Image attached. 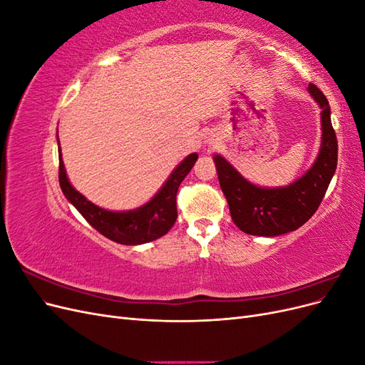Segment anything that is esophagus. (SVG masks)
Here are the masks:
<instances>
[{
	"mask_svg": "<svg viewBox=\"0 0 365 365\" xmlns=\"http://www.w3.org/2000/svg\"><path fill=\"white\" fill-rule=\"evenodd\" d=\"M216 135H208V137H205V143L208 146H215L216 145Z\"/></svg>",
	"mask_w": 365,
	"mask_h": 365,
	"instance_id": "1",
	"label": "esophagus"
}]
</instances>
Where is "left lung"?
Returning a JSON list of instances; mask_svg holds the SVG:
<instances>
[{
  "label": "left lung",
  "mask_w": 365,
  "mask_h": 365,
  "mask_svg": "<svg viewBox=\"0 0 365 365\" xmlns=\"http://www.w3.org/2000/svg\"><path fill=\"white\" fill-rule=\"evenodd\" d=\"M309 94L322 109V145L312 168L284 187H260L248 181L222 155L213 157L233 222L247 235L274 237L306 224L322 204L338 161V143L326 96L315 85Z\"/></svg>",
  "instance_id": "obj_1"
}]
</instances>
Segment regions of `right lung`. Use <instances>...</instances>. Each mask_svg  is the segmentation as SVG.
Masks as SVG:
<instances>
[{
    "mask_svg": "<svg viewBox=\"0 0 365 365\" xmlns=\"http://www.w3.org/2000/svg\"><path fill=\"white\" fill-rule=\"evenodd\" d=\"M58 148L59 184L65 197L98 233H102L105 237L121 245L148 244V242L157 240L168 233L173 227L176 217H178V213H176V192H178L180 184L189 175L197 160L196 152L185 157L173 169L168 181L161 185V189L155 193V196L145 205L134 210H126V212H111V210L102 208L88 201L81 192L74 189L62 161L59 137Z\"/></svg>",
    "mask_w": 365,
    "mask_h": 365,
    "instance_id": "1",
    "label": "right lung"
}]
</instances>
